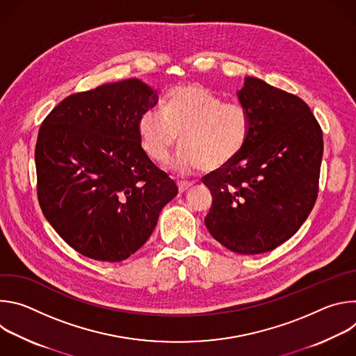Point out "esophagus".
Instances as JSON below:
<instances>
[{"mask_svg": "<svg viewBox=\"0 0 356 356\" xmlns=\"http://www.w3.org/2000/svg\"><path fill=\"white\" fill-rule=\"evenodd\" d=\"M191 183H187V181H179L177 183V187H179V191L180 193H186L188 188H191Z\"/></svg>", "mask_w": 356, "mask_h": 356, "instance_id": "34e87169", "label": "esophagus"}]
</instances>
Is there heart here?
I'll return each instance as SVG.
<instances>
[{
	"label": "heart",
	"mask_w": 356,
	"mask_h": 356,
	"mask_svg": "<svg viewBox=\"0 0 356 356\" xmlns=\"http://www.w3.org/2000/svg\"><path fill=\"white\" fill-rule=\"evenodd\" d=\"M250 131L246 108L222 103L209 87L184 83L172 87L163 101V111L150 108L138 121L139 142L156 163H166L179 142L183 146L173 162L177 173L198 168L217 172L235 161L245 147Z\"/></svg>",
	"instance_id": "b5f03b06"
}]
</instances>
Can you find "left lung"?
Listing matches in <instances>:
<instances>
[{
	"label": "left lung",
	"mask_w": 356,
	"mask_h": 356,
	"mask_svg": "<svg viewBox=\"0 0 356 356\" xmlns=\"http://www.w3.org/2000/svg\"><path fill=\"white\" fill-rule=\"evenodd\" d=\"M238 98L249 138L235 161L201 179L213 195L204 222L229 250L257 255L291 238L312 213L323 131L301 98L264 80L246 77Z\"/></svg>",
	"instance_id": "1"
}]
</instances>
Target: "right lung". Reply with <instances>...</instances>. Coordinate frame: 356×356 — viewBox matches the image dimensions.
Returning a JSON list of instances; mask_svg holds the SVG:
<instances>
[{"mask_svg": "<svg viewBox=\"0 0 356 356\" xmlns=\"http://www.w3.org/2000/svg\"><path fill=\"white\" fill-rule=\"evenodd\" d=\"M156 103L154 88L128 79L66 97L39 128V206L65 242L87 258L131 257L177 194L139 142V117Z\"/></svg>", "mask_w": 356, "mask_h": 356, "instance_id": "1", "label": "right lung"}]
</instances>
